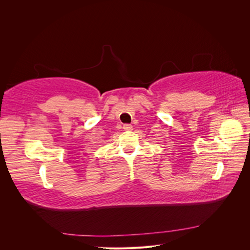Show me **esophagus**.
<instances>
[{"mask_svg": "<svg viewBox=\"0 0 250 250\" xmlns=\"http://www.w3.org/2000/svg\"><path fill=\"white\" fill-rule=\"evenodd\" d=\"M123 129L126 130V131H130V130H132V126L129 125V124H125L123 126Z\"/></svg>", "mask_w": 250, "mask_h": 250, "instance_id": "esophagus-1", "label": "esophagus"}]
</instances>
